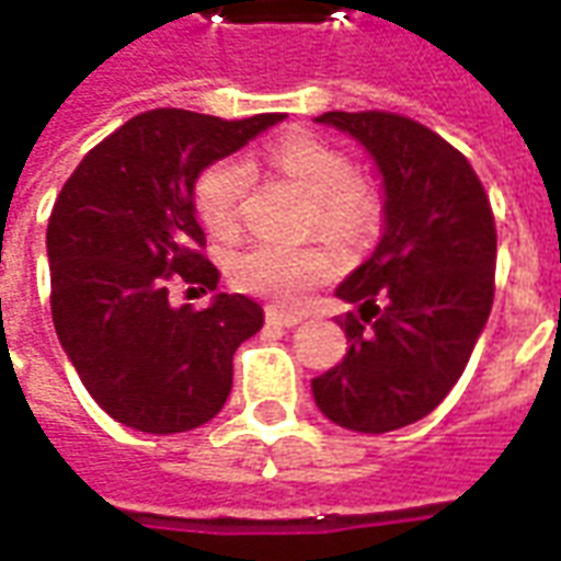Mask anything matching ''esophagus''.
<instances>
[{"mask_svg": "<svg viewBox=\"0 0 561 561\" xmlns=\"http://www.w3.org/2000/svg\"><path fill=\"white\" fill-rule=\"evenodd\" d=\"M267 321L279 323V327H297V323H302V314L279 312V309H267Z\"/></svg>", "mask_w": 561, "mask_h": 561, "instance_id": "obj_1", "label": "esophagus"}]
</instances>
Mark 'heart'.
Instances as JSON below:
<instances>
[{
    "mask_svg": "<svg viewBox=\"0 0 561 561\" xmlns=\"http://www.w3.org/2000/svg\"><path fill=\"white\" fill-rule=\"evenodd\" d=\"M270 163L282 175L314 198V226L333 240H354L375 219V198L354 184V165L347 157L312 136H285L270 145ZM252 184L249 165L238 157L219 160L202 172L196 184V207L214 234H231L238 228L240 207ZM330 252L318 247L252 243L231 259V279L238 288L259 294L279 306H300L312 288L333 276Z\"/></svg>",
    "mask_w": 561,
    "mask_h": 561,
    "instance_id": "b5f03b06",
    "label": "heart"
}]
</instances>
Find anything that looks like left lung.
<instances>
[{"label": "left lung", "instance_id": "obj_1", "mask_svg": "<svg viewBox=\"0 0 561 561\" xmlns=\"http://www.w3.org/2000/svg\"><path fill=\"white\" fill-rule=\"evenodd\" d=\"M375 160L383 234L335 288L354 302L347 354L312 380L314 404L359 434L413 425L458 383L493 306L496 226L467 157L396 112H323Z\"/></svg>", "mask_w": 561, "mask_h": 561}]
</instances>
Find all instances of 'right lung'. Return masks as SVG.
Returning a JSON list of instances; mask_svg holds the SVG:
<instances>
[{
    "instance_id": "add662e5",
    "label": "right lung",
    "mask_w": 561,
    "mask_h": 561,
    "mask_svg": "<svg viewBox=\"0 0 561 561\" xmlns=\"http://www.w3.org/2000/svg\"><path fill=\"white\" fill-rule=\"evenodd\" d=\"M279 122L276 112L243 122L142 112L61 186L47 226L53 323L89 396L127 428L181 434L226 404L234 351L259 333L264 309L243 294H217L202 312L172 306L169 279L217 291L196 181Z\"/></svg>"
}]
</instances>
